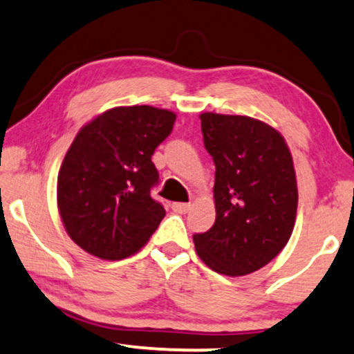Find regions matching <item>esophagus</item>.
<instances>
[{"label":"esophagus","instance_id":"obj_1","mask_svg":"<svg viewBox=\"0 0 354 354\" xmlns=\"http://www.w3.org/2000/svg\"><path fill=\"white\" fill-rule=\"evenodd\" d=\"M171 209L174 210V212H178V214H186L187 210L191 209V204H186V203H173V204H171Z\"/></svg>","mask_w":354,"mask_h":354}]
</instances>
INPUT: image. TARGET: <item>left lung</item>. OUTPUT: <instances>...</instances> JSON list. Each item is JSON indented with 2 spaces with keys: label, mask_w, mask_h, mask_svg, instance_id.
Returning <instances> with one entry per match:
<instances>
[{
  "label": "left lung",
  "mask_w": 354,
  "mask_h": 354,
  "mask_svg": "<svg viewBox=\"0 0 354 354\" xmlns=\"http://www.w3.org/2000/svg\"><path fill=\"white\" fill-rule=\"evenodd\" d=\"M204 147L216 165V222L192 235L210 270L227 276L258 271L292 234L297 183L283 136L248 115L204 113Z\"/></svg>",
  "instance_id": "obj_1"
}]
</instances>
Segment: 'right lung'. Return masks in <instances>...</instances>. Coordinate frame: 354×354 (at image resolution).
<instances>
[{
  "label": "right lung",
  "mask_w": 354,
  "mask_h": 354,
  "mask_svg": "<svg viewBox=\"0 0 354 354\" xmlns=\"http://www.w3.org/2000/svg\"><path fill=\"white\" fill-rule=\"evenodd\" d=\"M176 114L151 106L106 111L77 133L58 171L57 204L70 239L101 259L137 253L165 217L151 199L158 185L151 155Z\"/></svg>",
  "instance_id": "add662e5"
}]
</instances>
